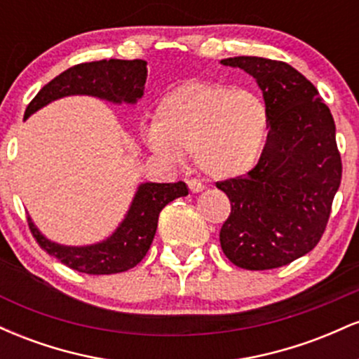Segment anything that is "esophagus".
Returning <instances> with one entry per match:
<instances>
[{
	"label": "esophagus",
	"instance_id": "obj_1",
	"mask_svg": "<svg viewBox=\"0 0 359 359\" xmlns=\"http://www.w3.org/2000/svg\"><path fill=\"white\" fill-rule=\"evenodd\" d=\"M187 185H189V189H191L192 194H197V192H203L204 191V185L201 184L199 180H196V179L189 180Z\"/></svg>",
	"mask_w": 359,
	"mask_h": 359
}]
</instances>
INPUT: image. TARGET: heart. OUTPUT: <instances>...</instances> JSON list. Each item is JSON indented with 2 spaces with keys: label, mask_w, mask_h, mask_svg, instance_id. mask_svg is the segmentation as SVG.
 I'll use <instances>...</instances> for the list:
<instances>
[{
  "label": "heart",
  "mask_w": 359,
  "mask_h": 359,
  "mask_svg": "<svg viewBox=\"0 0 359 359\" xmlns=\"http://www.w3.org/2000/svg\"><path fill=\"white\" fill-rule=\"evenodd\" d=\"M270 126V111L258 94L219 82L189 81L160 100L147 143L168 158L194 151L205 175L238 179L259 163Z\"/></svg>",
  "instance_id": "b5f03b06"
}]
</instances>
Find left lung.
<instances>
[{"label": "left lung", "instance_id": "obj_1", "mask_svg": "<svg viewBox=\"0 0 359 359\" xmlns=\"http://www.w3.org/2000/svg\"><path fill=\"white\" fill-rule=\"evenodd\" d=\"M221 64L255 77L271 118L258 165L216 182L231 203L221 248L240 269H278L314 250L327 226L343 174L334 119L314 84L285 62L243 55Z\"/></svg>", "mask_w": 359, "mask_h": 359}]
</instances>
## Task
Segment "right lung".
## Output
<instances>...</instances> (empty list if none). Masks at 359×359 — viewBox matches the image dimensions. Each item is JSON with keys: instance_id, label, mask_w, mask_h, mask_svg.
Masks as SVG:
<instances>
[{"instance_id": "1", "label": "right lung", "mask_w": 359, "mask_h": 359, "mask_svg": "<svg viewBox=\"0 0 359 359\" xmlns=\"http://www.w3.org/2000/svg\"><path fill=\"white\" fill-rule=\"evenodd\" d=\"M145 60H96L77 64L45 84L25 111V119L48 102L74 94H88L111 102L135 104L143 96ZM189 194L184 182L140 184L125 219L108 240L89 246H64L43 236L28 217V226L40 248L69 269L89 275H111L137 266L154 241L158 214L168 203Z\"/></svg>"}]
</instances>
